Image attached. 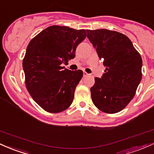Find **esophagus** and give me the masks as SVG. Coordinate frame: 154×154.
Returning a JSON list of instances; mask_svg holds the SVG:
<instances>
[{
    "instance_id": "1",
    "label": "esophagus",
    "mask_w": 154,
    "mask_h": 154,
    "mask_svg": "<svg viewBox=\"0 0 154 154\" xmlns=\"http://www.w3.org/2000/svg\"><path fill=\"white\" fill-rule=\"evenodd\" d=\"M83 74H84V75H84V77H86V76H88V75H89V74H88L86 72H84V73H83Z\"/></svg>"
}]
</instances>
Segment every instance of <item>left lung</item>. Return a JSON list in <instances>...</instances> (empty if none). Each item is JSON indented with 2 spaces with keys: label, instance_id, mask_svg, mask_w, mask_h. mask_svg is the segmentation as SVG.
Here are the masks:
<instances>
[{
  "label": "left lung",
  "instance_id": "obj_1",
  "mask_svg": "<svg viewBox=\"0 0 154 154\" xmlns=\"http://www.w3.org/2000/svg\"><path fill=\"white\" fill-rule=\"evenodd\" d=\"M86 31L105 67L101 79L94 78L91 100L101 111L118 113L135 94L142 79V58L129 38L121 32L106 29Z\"/></svg>",
  "mask_w": 154,
  "mask_h": 154
}]
</instances>
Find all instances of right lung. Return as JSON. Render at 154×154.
Instances as JSON below:
<instances>
[{"label": "right lung", "mask_w": 154, "mask_h": 154, "mask_svg": "<svg viewBox=\"0 0 154 154\" xmlns=\"http://www.w3.org/2000/svg\"><path fill=\"white\" fill-rule=\"evenodd\" d=\"M85 30L52 25L29 43L22 62L25 86L34 101L49 113H60L72 104L81 70L63 67L75 57L77 46L85 39Z\"/></svg>", "instance_id": "right-lung-1"}]
</instances>
